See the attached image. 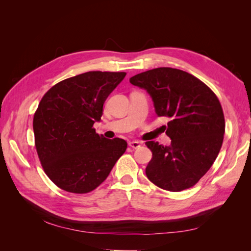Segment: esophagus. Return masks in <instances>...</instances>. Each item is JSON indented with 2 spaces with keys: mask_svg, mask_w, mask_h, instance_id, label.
I'll return each instance as SVG.
<instances>
[{
  "mask_svg": "<svg viewBox=\"0 0 251 251\" xmlns=\"http://www.w3.org/2000/svg\"><path fill=\"white\" fill-rule=\"evenodd\" d=\"M128 146H130L133 149H138V148H140L141 143L139 141H130V142H128Z\"/></svg>",
  "mask_w": 251,
  "mask_h": 251,
  "instance_id": "1",
  "label": "esophagus"
}]
</instances>
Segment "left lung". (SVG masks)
<instances>
[{
	"label": "left lung",
	"mask_w": 251,
	"mask_h": 251,
	"mask_svg": "<svg viewBox=\"0 0 251 251\" xmlns=\"http://www.w3.org/2000/svg\"><path fill=\"white\" fill-rule=\"evenodd\" d=\"M146 90L158 117L170 121L171 144L148 141L153 153L146 174L151 182L170 192H180L198 182L222 147L224 114L215 93L192 74L173 68H156L130 78Z\"/></svg>",
	"instance_id": "obj_1"
}]
</instances>
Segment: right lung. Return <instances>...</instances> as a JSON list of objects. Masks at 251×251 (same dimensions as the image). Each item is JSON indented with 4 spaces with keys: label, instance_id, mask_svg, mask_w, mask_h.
Masks as SVG:
<instances>
[{
    "label": "right lung",
    "instance_id": "obj_1",
    "mask_svg": "<svg viewBox=\"0 0 251 251\" xmlns=\"http://www.w3.org/2000/svg\"><path fill=\"white\" fill-rule=\"evenodd\" d=\"M126 75L86 72L59 81L42 98L33 117L35 148L45 173L64 191H93L126 151V140L108 139L93 128Z\"/></svg>",
    "mask_w": 251,
    "mask_h": 251
}]
</instances>
